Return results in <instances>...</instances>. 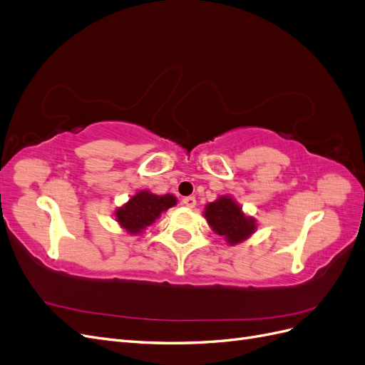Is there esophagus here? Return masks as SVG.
Returning <instances> with one entry per match:
<instances>
[{"mask_svg":"<svg viewBox=\"0 0 365 365\" xmlns=\"http://www.w3.org/2000/svg\"><path fill=\"white\" fill-rule=\"evenodd\" d=\"M181 204H182V205H185V207H190V208H193V207L196 205V200H195V196H185V197H182Z\"/></svg>","mask_w":365,"mask_h":365,"instance_id":"obj_1","label":"esophagus"}]
</instances>
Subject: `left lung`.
Instances as JSON below:
<instances>
[{
	"instance_id": "left-lung-1",
	"label": "left lung",
	"mask_w": 365,
	"mask_h": 365,
	"mask_svg": "<svg viewBox=\"0 0 365 365\" xmlns=\"http://www.w3.org/2000/svg\"><path fill=\"white\" fill-rule=\"evenodd\" d=\"M204 217L215 233L225 237L230 245L248 239L256 231V219L247 216L231 196H219L205 205Z\"/></svg>"
}]
</instances>
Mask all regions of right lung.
Instances as JSON below:
<instances>
[{
	"label": "right lung",
	"instance_id": "right-lung-1",
	"mask_svg": "<svg viewBox=\"0 0 365 365\" xmlns=\"http://www.w3.org/2000/svg\"><path fill=\"white\" fill-rule=\"evenodd\" d=\"M176 205L173 195H153L149 190L135 193L130 200L115 210V220L129 235H140L152 225L163 212Z\"/></svg>",
	"mask_w": 365,
	"mask_h": 365
}]
</instances>
